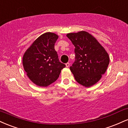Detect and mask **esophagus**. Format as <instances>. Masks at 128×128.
I'll list each match as a JSON object with an SVG mask.
<instances>
[{
    "label": "esophagus",
    "mask_w": 128,
    "mask_h": 128,
    "mask_svg": "<svg viewBox=\"0 0 128 128\" xmlns=\"http://www.w3.org/2000/svg\"><path fill=\"white\" fill-rule=\"evenodd\" d=\"M70 63H66V66L67 68H68L69 66H70Z\"/></svg>",
    "instance_id": "esophagus-1"
}]
</instances>
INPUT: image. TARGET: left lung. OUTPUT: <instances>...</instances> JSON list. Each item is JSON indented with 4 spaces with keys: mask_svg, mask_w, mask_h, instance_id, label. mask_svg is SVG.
<instances>
[{
    "mask_svg": "<svg viewBox=\"0 0 128 128\" xmlns=\"http://www.w3.org/2000/svg\"><path fill=\"white\" fill-rule=\"evenodd\" d=\"M75 46L76 60L70 67L80 84L89 88L104 74L110 62L108 54L89 33L80 31L66 34Z\"/></svg>",
    "mask_w": 128,
    "mask_h": 128,
    "instance_id": "obj_1",
    "label": "left lung"
}]
</instances>
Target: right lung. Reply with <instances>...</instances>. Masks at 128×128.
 <instances>
[{
    "mask_svg": "<svg viewBox=\"0 0 128 128\" xmlns=\"http://www.w3.org/2000/svg\"><path fill=\"white\" fill-rule=\"evenodd\" d=\"M58 34L46 32L39 36L22 57V65L29 79L40 87H46L57 80L66 66L60 62L54 49Z\"/></svg>",
    "mask_w": 128,
    "mask_h": 128,
    "instance_id": "add662e5",
    "label": "right lung"
}]
</instances>
